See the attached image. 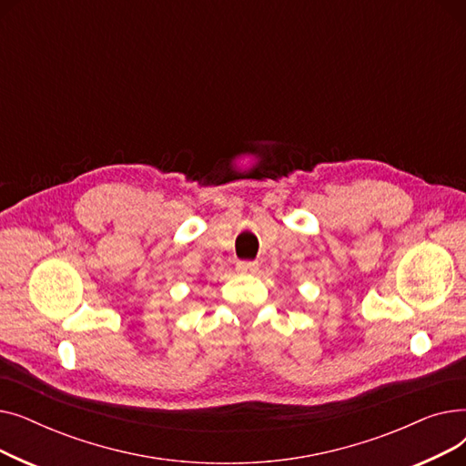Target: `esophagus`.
Wrapping results in <instances>:
<instances>
[{
  "instance_id": "esophagus-1",
  "label": "esophagus",
  "mask_w": 466,
  "mask_h": 466,
  "mask_svg": "<svg viewBox=\"0 0 466 466\" xmlns=\"http://www.w3.org/2000/svg\"><path fill=\"white\" fill-rule=\"evenodd\" d=\"M238 270L241 274H255L258 270V262H253V260H243V262H238Z\"/></svg>"
}]
</instances>
